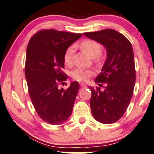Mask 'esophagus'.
<instances>
[{
  "mask_svg": "<svg viewBox=\"0 0 154 154\" xmlns=\"http://www.w3.org/2000/svg\"><path fill=\"white\" fill-rule=\"evenodd\" d=\"M80 87H83V88H85V87H87L86 85H85V84H82V83L80 84Z\"/></svg>",
  "mask_w": 154,
  "mask_h": 154,
  "instance_id": "34e87169",
  "label": "esophagus"
}]
</instances>
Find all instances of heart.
<instances>
[{
    "label": "heart",
    "instance_id": "obj_1",
    "mask_svg": "<svg viewBox=\"0 0 154 154\" xmlns=\"http://www.w3.org/2000/svg\"><path fill=\"white\" fill-rule=\"evenodd\" d=\"M80 48L91 58H96L100 56L102 52V46L97 41L92 40H86L80 44ZM75 52V48L70 46L66 50L64 54V61L67 66L73 64V55ZM94 75V72L91 69L84 68H76L71 72L72 77L79 82H86L89 77Z\"/></svg>",
    "mask_w": 154,
    "mask_h": 154
}]
</instances>
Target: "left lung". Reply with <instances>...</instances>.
Wrapping results in <instances>:
<instances>
[{
    "label": "left lung",
    "instance_id": "left-lung-1",
    "mask_svg": "<svg viewBox=\"0 0 154 154\" xmlns=\"http://www.w3.org/2000/svg\"><path fill=\"white\" fill-rule=\"evenodd\" d=\"M84 35L102 44L106 50L102 72L94 79L106 86L103 91L100 87H89L91 114L100 123H114L124 115L133 95L136 71L131 44L124 35L112 29Z\"/></svg>",
    "mask_w": 154,
    "mask_h": 154
}]
</instances>
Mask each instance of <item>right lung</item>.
Here are the masks:
<instances>
[{
  "label": "right lung",
  "mask_w": 154,
  "mask_h": 154,
  "mask_svg": "<svg viewBox=\"0 0 154 154\" xmlns=\"http://www.w3.org/2000/svg\"><path fill=\"white\" fill-rule=\"evenodd\" d=\"M82 34L42 30L31 38L27 47L25 75L29 95L38 114L52 125L66 122L71 116L79 89L73 82L65 90L59 84L67 79L62 71L66 50Z\"/></svg>",
  "instance_id": "obj_1"
}]
</instances>
